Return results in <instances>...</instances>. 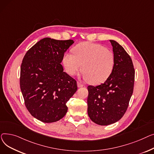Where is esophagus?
<instances>
[{"mask_svg": "<svg viewBox=\"0 0 154 154\" xmlns=\"http://www.w3.org/2000/svg\"><path fill=\"white\" fill-rule=\"evenodd\" d=\"M77 85H78V86L79 88L84 86V85H83V83H81V82H78V83H77Z\"/></svg>", "mask_w": 154, "mask_h": 154, "instance_id": "1", "label": "esophagus"}]
</instances>
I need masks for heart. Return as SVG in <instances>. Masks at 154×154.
<instances>
[{"mask_svg":"<svg viewBox=\"0 0 154 154\" xmlns=\"http://www.w3.org/2000/svg\"><path fill=\"white\" fill-rule=\"evenodd\" d=\"M73 55L65 53L63 63L66 73L73 76L81 70L83 76L93 85L102 83L112 73L115 64L114 53L100 45L89 42L78 44L72 50Z\"/></svg>","mask_w":154,"mask_h":154,"instance_id":"1","label":"heart"}]
</instances>
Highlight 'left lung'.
I'll return each instance as SVG.
<instances>
[{"label": "left lung", "instance_id": "8db88e82", "mask_svg": "<svg viewBox=\"0 0 154 154\" xmlns=\"http://www.w3.org/2000/svg\"><path fill=\"white\" fill-rule=\"evenodd\" d=\"M110 42L115 58L112 73L104 83L88 86V116L101 125L115 123L122 118L128 109L135 79L131 57L118 43Z\"/></svg>", "mask_w": 154, "mask_h": 154}]
</instances>
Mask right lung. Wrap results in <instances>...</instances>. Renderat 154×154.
<instances>
[{
	"instance_id": "right-lung-1",
	"label": "right lung",
	"mask_w": 154,
	"mask_h": 154,
	"mask_svg": "<svg viewBox=\"0 0 154 154\" xmlns=\"http://www.w3.org/2000/svg\"><path fill=\"white\" fill-rule=\"evenodd\" d=\"M73 40H40L25 55L20 86L26 109L46 123L58 121L68 111L66 103L78 89L76 81L63 71L61 63Z\"/></svg>"
}]
</instances>
